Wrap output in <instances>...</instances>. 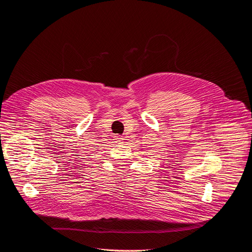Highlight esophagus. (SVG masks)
<instances>
[{
	"instance_id": "obj_1",
	"label": "esophagus",
	"mask_w": 252,
	"mask_h": 252,
	"mask_svg": "<svg viewBox=\"0 0 252 252\" xmlns=\"http://www.w3.org/2000/svg\"><path fill=\"white\" fill-rule=\"evenodd\" d=\"M115 140H116L117 143H121V142H123L124 139H123V138H121V137H119V136H116V137H115Z\"/></svg>"
}]
</instances>
